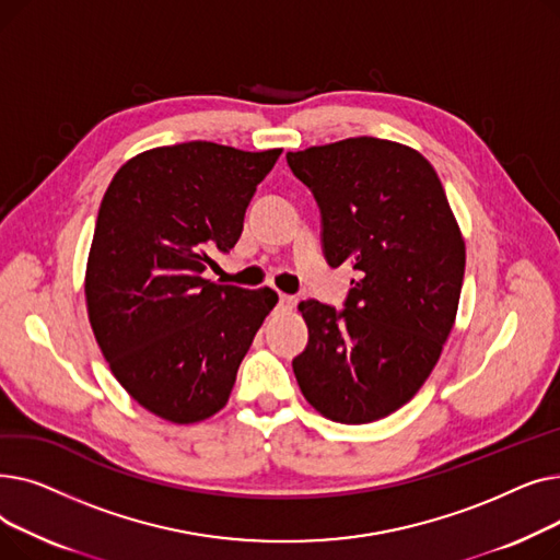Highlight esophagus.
<instances>
[{
	"mask_svg": "<svg viewBox=\"0 0 560 560\" xmlns=\"http://www.w3.org/2000/svg\"><path fill=\"white\" fill-rule=\"evenodd\" d=\"M279 308H281V311H292V308H295V298L279 295Z\"/></svg>",
	"mask_w": 560,
	"mask_h": 560,
	"instance_id": "esophagus-1",
	"label": "esophagus"
}]
</instances>
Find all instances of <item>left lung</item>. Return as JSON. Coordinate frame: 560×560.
I'll return each mask as SVG.
<instances>
[{"label": "left lung", "instance_id": "8db88e82", "mask_svg": "<svg viewBox=\"0 0 560 560\" xmlns=\"http://www.w3.org/2000/svg\"><path fill=\"white\" fill-rule=\"evenodd\" d=\"M322 213L331 268L351 262L345 311L302 302L308 345L292 361L306 401L368 424L416 397L458 311L465 241L445 188L413 147L372 136L285 154Z\"/></svg>", "mask_w": 560, "mask_h": 560}]
</instances>
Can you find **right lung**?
<instances>
[{
	"label": "right lung",
	"instance_id": "add662e5",
	"mask_svg": "<svg viewBox=\"0 0 560 560\" xmlns=\"http://www.w3.org/2000/svg\"><path fill=\"white\" fill-rule=\"evenodd\" d=\"M281 150L192 140L129 159L108 184L85 265L88 319L120 386L150 413L195 424L229 401L272 288L203 279L238 243Z\"/></svg>",
	"mask_w": 560,
	"mask_h": 560
}]
</instances>
